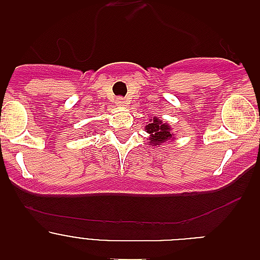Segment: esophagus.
Instances as JSON below:
<instances>
[{
    "mask_svg": "<svg viewBox=\"0 0 260 260\" xmlns=\"http://www.w3.org/2000/svg\"><path fill=\"white\" fill-rule=\"evenodd\" d=\"M125 104H126L125 99H122V98L117 99V105H118V107H125Z\"/></svg>",
    "mask_w": 260,
    "mask_h": 260,
    "instance_id": "obj_1",
    "label": "esophagus"
}]
</instances>
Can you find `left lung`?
<instances>
[{
    "label": "left lung",
    "mask_w": 260,
    "mask_h": 260,
    "mask_svg": "<svg viewBox=\"0 0 260 260\" xmlns=\"http://www.w3.org/2000/svg\"><path fill=\"white\" fill-rule=\"evenodd\" d=\"M146 132L150 134L148 141H150L151 146L153 147L161 146L167 142H172L176 139L171 126L157 117H153L150 119V122L146 125Z\"/></svg>",
    "instance_id": "left-lung-1"
}]
</instances>
